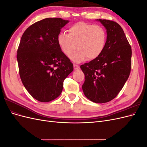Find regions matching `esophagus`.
<instances>
[{
    "instance_id": "esophagus-1",
    "label": "esophagus",
    "mask_w": 147,
    "mask_h": 147,
    "mask_svg": "<svg viewBox=\"0 0 147 147\" xmlns=\"http://www.w3.org/2000/svg\"><path fill=\"white\" fill-rule=\"evenodd\" d=\"M74 69L75 70H78L80 69V67H79V66L77 64H74Z\"/></svg>"
}]
</instances>
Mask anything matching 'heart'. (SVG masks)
Listing matches in <instances>:
<instances>
[{
    "label": "heart",
    "instance_id": "heart-1",
    "mask_svg": "<svg viewBox=\"0 0 147 147\" xmlns=\"http://www.w3.org/2000/svg\"><path fill=\"white\" fill-rule=\"evenodd\" d=\"M68 32L69 34L61 32L58 35L57 43L67 56H70L76 48H78L70 56L74 62L80 63L86 57L89 60L95 59L103 53L107 32L101 26L80 21L70 26Z\"/></svg>",
    "mask_w": 147,
    "mask_h": 147
}]
</instances>
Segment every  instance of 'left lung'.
I'll return each mask as SVG.
<instances>
[{"mask_svg": "<svg viewBox=\"0 0 147 147\" xmlns=\"http://www.w3.org/2000/svg\"><path fill=\"white\" fill-rule=\"evenodd\" d=\"M98 21L107 29L105 49L98 57L81 65L80 68L84 74V95L95 103L102 104L115 98L127 81L132 50L119 24L110 20Z\"/></svg>", "mask_w": 147, "mask_h": 147, "instance_id": "left-lung-1", "label": "left lung"}]
</instances>
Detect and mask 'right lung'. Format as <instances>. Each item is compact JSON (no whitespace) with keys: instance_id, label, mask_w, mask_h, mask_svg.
Segmentation results:
<instances>
[{"instance_id":"add662e5","label":"right lung","mask_w":147,"mask_h":147,"mask_svg":"<svg viewBox=\"0 0 147 147\" xmlns=\"http://www.w3.org/2000/svg\"><path fill=\"white\" fill-rule=\"evenodd\" d=\"M68 23L61 18L43 19L30 26L21 37L16 56L20 76L29 94L40 102L57 98L74 70L57 43L61 28Z\"/></svg>"}]
</instances>
